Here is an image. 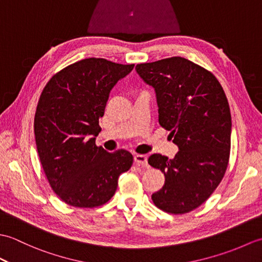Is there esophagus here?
I'll list each match as a JSON object with an SVG mask.
<instances>
[{"mask_svg": "<svg viewBox=\"0 0 262 262\" xmlns=\"http://www.w3.org/2000/svg\"><path fill=\"white\" fill-rule=\"evenodd\" d=\"M134 160H135V163H137L138 165H144V166L147 165V155L145 154H136L134 157Z\"/></svg>", "mask_w": 262, "mask_h": 262, "instance_id": "esophagus-1", "label": "esophagus"}]
</instances>
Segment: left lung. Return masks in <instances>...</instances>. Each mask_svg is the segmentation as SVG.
<instances>
[{"mask_svg": "<svg viewBox=\"0 0 262 262\" xmlns=\"http://www.w3.org/2000/svg\"><path fill=\"white\" fill-rule=\"evenodd\" d=\"M136 71L155 89L159 124L179 147L172 160L161 154L148 158L165 177L152 200L166 213H189L210 197L229 165V101L211 72L183 57L137 64Z\"/></svg>", "mask_w": 262, "mask_h": 262, "instance_id": "1", "label": "left lung"}]
</instances>
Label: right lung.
Returning <instances> with one entry per match:
<instances>
[{"label": "right lung", "mask_w": 262, "mask_h": 262, "mask_svg": "<svg viewBox=\"0 0 262 262\" xmlns=\"http://www.w3.org/2000/svg\"><path fill=\"white\" fill-rule=\"evenodd\" d=\"M133 69L104 58L82 59L54 74L39 98L33 121L39 159L54 192L73 207L109 202L119 176L133 164L126 149L109 153L96 145L109 92Z\"/></svg>", "instance_id": "right-lung-1"}]
</instances>
